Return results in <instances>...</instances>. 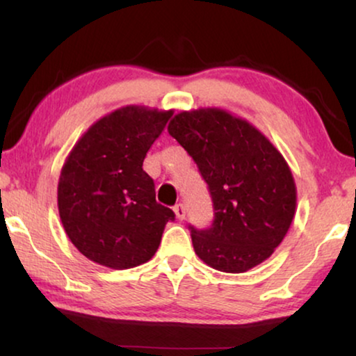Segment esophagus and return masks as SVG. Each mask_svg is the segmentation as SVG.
<instances>
[{"mask_svg": "<svg viewBox=\"0 0 356 356\" xmlns=\"http://www.w3.org/2000/svg\"><path fill=\"white\" fill-rule=\"evenodd\" d=\"M173 211H175V216H177L178 220H183V218L186 217V209H184L183 204H177V206L173 207Z\"/></svg>", "mask_w": 356, "mask_h": 356, "instance_id": "obj_1", "label": "esophagus"}]
</instances>
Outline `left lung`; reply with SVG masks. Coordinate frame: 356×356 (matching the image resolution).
I'll list each match as a JSON object with an SVG mask.
<instances>
[{
  "label": "left lung",
  "mask_w": 356,
  "mask_h": 356,
  "mask_svg": "<svg viewBox=\"0 0 356 356\" xmlns=\"http://www.w3.org/2000/svg\"><path fill=\"white\" fill-rule=\"evenodd\" d=\"M168 133L196 162L213 202L212 225H189L207 266L241 274L284 240L295 217L296 186L285 159L261 131L220 108L175 115Z\"/></svg>",
  "instance_id": "left-lung-1"
}]
</instances>
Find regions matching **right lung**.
<instances>
[{"instance_id":"right-lung-1","label":"right lung","mask_w":356,"mask_h":356,"mask_svg":"<svg viewBox=\"0 0 356 356\" xmlns=\"http://www.w3.org/2000/svg\"><path fill=\"white\" fill-rule=\"evenodd\" d=\"M172 115L123 106L92 124L67 155L58 211L66 235L87 259L131 269L157 251L175 212L155 201L154 179L143 162Z\"/></svg>"}]
</instances>
